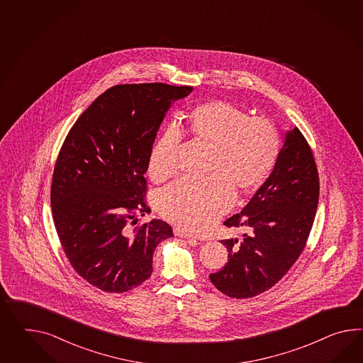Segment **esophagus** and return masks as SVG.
<instances>
[{"mask_svg":"<svg viewBox=\"0 0 363 363\" xmlns=\"http://www.w3.org/2000/svg\"><path fill=\"white\" fill-rule=\"evenodd\" d=\"M173 232H174L176 236H178V238H184V239L204 240L203 238L195 236L193 233H189V232H186V230H181V228H174Z\"/></svg>","mask_w":363,"mask_h":363,"instance_id":"1","label":"esophagus"}]
</instances>
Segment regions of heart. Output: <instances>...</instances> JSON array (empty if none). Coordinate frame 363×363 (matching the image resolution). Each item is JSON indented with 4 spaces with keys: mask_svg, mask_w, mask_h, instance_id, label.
I'll use <instances>...</instances> for the list:
<instances>
[{
    "mask_svg": "<svg viewBox=\"0 0 363 363\" xmlns=\"http://www.w3.org/2000/svg\"><path fill=\"white\" fill-rule=\"evenodd\" d=\"M182 135L208 150L207 179H181L159 196L160 213L190 230H203L227 213L238 194L253 193L265 182L279 153V135L265 116H247L223 99L204 102L189 111L185 122L170 125L150 150L148 174L162 182L176 173Z\"/></svg>",
    "mask_w": 363,
    "mask_h": 363,
    "instance_id": "1",
    "label": "heart"
}]
</instances>
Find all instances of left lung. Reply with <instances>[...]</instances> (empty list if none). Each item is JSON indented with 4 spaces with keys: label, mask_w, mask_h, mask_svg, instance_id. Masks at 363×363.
Here are the masks:
<instances>
[{
    "label": "left lung",
    "mask_w": 363,
    "mask_h": 363,
    "mask_svg": "<svg viewBox=\"0 0 363 363\" xmlns=\"http://www.w3.org/2000/svg\"><path fill=\"white\" fill-rule=\"evenodd\" d=\"M320 181L310 144L295 127L286 133L272 174L242 211L224 221L240 239L221 240L228 262L210 274L213 286L236 299L253 298L279 282L304 250L315 220Z\"/></svg>",
    "instance_id": "1"
}]
</instances>
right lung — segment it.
Here are the masks:
<instances>
[{"instance_id":"1","label":"right lung","mask_w":363,"mask_h":363,"mask_svg":"<svg viewBox=\"0 0 363 363\" xmlns=\"http://www.w3.org/2000/svg\"><path fill=\"white\" fill-rule=\"evenodd\" d=\"M191 86L162 82L107 89L73 124L53 169L51 207L62 250L76 273L105 292L130 291L152 274V257L173 236L152 220L147 181L152 145L173 101Z\"/></svg>"}]
</instances>
